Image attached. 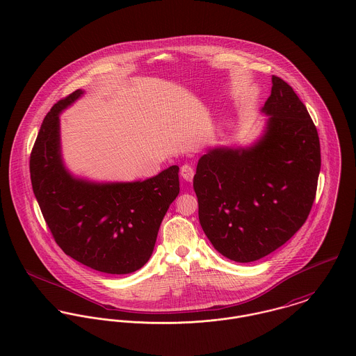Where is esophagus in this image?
Segmentation results:
<instances>
[{
    "label": "esophagus",
    "mask_w": 356,
    "mask_h": 356,
    "mask_svg": "<svg viewBox=\"0 0 356 356\" xmlns=\"http://www.w3.org/2000/svg\"><path fill=\"white\" fill-rule=\"evenodd\" d=\"M180 175H181V177L186 180V181H193V179H194V175H195V170H194V168L191 166V165H183L181 168H180Z\"/></svg>",
    "instance_id": "obj_1"
}]
</instances>
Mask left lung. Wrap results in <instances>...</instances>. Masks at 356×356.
Here are the masks:
<instances>
[{"mask_svg":"<svg viewBox=\"0 0 356 356\" xmlns=\"http://www.w3.org/2000/svg\"><path fill=\"white\" fill-rule=\"evenodd\" d=\"M262 138L247 149L218 147L197 161L199 222L214 248L245 264L273 252L306 222L316 194L321 147L293 88L272 78Z\"/></svg>","mask_w":356,"mask_h":356,"instance_id":"obj_1","label":"left lung"}]
</instances>
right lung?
<instances>
[{
    "mask_svg": "<svg viewBox=\"0 0 356 356\" xmlns=\"http://www.w3.org/2000/svg\"><path fill=\"white\" fill-rule=\"evenodd\" d=\"M81 94L76 90L60 99L43 120L30 156L33 190L67 255L102 273H132L152 257L159 225L179 195V166L134 183L99 184L71 176L61 159L58 115Z\"/></svg>",
    "mask_w": 356,
    "mask_h": 356,
    "instance_id": "obj_1",
    "label": "right lung"
}]
</instances>
